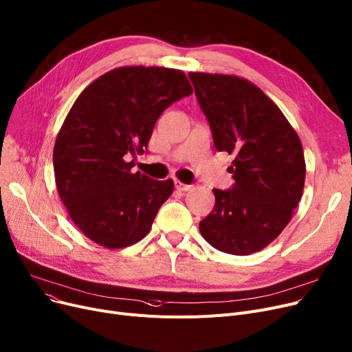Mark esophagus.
Returning a JSON list of instances; mask_svg holds the SVG:
<instances>
[{
  "mask_svg": "<svg viewBox=\"0 0 352 352\" xmlns=\"http://www.w3.org/2000/svg\"><path fill=\"white\" fill-rule=\"evenodd\" d=\"M175 188L178 191H191L192 186H188V184H184L181 181H175Z\"/></svg>",
  "mask_w": 352,
  "mask_h": 352,
  "instance_id": "obj_1",
  "label": "esophagus"
}]
</instances>
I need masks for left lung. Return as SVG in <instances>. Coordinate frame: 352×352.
<instances>
[{
  "label": "left lung",
  "instance_id": "1",
  "mask_svg": "<svg viewBox=\"0 0 352 352\" xmlns=\"http://www.w3.org/2000/svg\"><path fill=\"white\" fill-rule=\"evenodd\" d=\"M218 151L234 157L232 190H212L215 206L199 223L221 252L264 250L288 226L302 197V144L283 111L251 81L227 74L190 72Z\"/></svg>",
  "mask_w": 352,
  "mask_h": 352
}]
</instances>
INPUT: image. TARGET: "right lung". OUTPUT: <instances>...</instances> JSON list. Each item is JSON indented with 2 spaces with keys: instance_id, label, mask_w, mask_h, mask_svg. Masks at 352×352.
<instances>
[{
  "instance_id": "add662e5",
  "label": "right lung",
  "mask_w": 352,
  "mask_h": 352,
  "mask_svg": "<svg viewBox=\"0 0 352 352\" xmlns=\"http://www.w3.org/2000/svg\"><path fill=\"white\" fill-rule=\"evenodd\" d=\"M192 94L186 74L165 67L126 65L92 81L72 104L54 145L57 191L72 223L96 244L116 250L150 232L174 191V181L140 171L162 111Z\"/></svg>"
}]
</instances>
